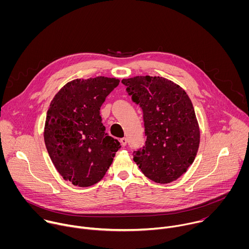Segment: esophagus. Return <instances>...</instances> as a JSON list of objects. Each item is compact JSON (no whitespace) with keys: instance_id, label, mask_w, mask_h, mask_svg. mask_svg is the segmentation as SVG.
<instances>
[{"instance_id":"34e87169","label":"esophagus","mask_w":249,"mask_h":249,"mask_svg":"<svg viewBox=\"0 0 249 249\" xmlns=\"http://www.w3.org/2000/svg\"><path fill=\"white\" fill-rule=\"evenodd\" d=\"M120 143H121V145H122L123 147H125V146L127 145V139H126V138H121V139H120Z\"/></svg>"}]
</instances>
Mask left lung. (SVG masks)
Returning <instances> with one entry per match:
<instances>
[{"label": "left lung", "instance_id": "1", "mask_svg": "<svg viewBox=\"0 0 249 249\" xmlns=\"http://www.w3.org/2000/svg\"><path fill=\"white\" fill-rule=\"evenodd\" d=\"M143 110L147 140L134 161L148 178L165 184L186 172L198 152L200 130L193 104L182 88L162 77L123 79Z\"/></svg>", "mask_w": 249, "mask_h": 249}]
</instances>
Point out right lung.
<instances>
[{"label": "right lung", "mask_w": 249, "mask_h": 249, "mask_svg": "<svg viewBox=\"0 0 249 249\" xmlns=\"http://www.w3.org/2000/svg\"><path fill=\"white\" fill-rule=\"evenodd\" d=\"M115 78L77 79L54 96L47 111L44 141L65 180L80 187L100 181L121 148L101 123L100 107L118 85Z\"/></svg>", "instance_id": "add662e5"}]
</instances>
